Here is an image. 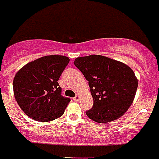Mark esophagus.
I'll return each instance as SVG.
<instances>
[{"label":"esophagus","instance_id":"34e87169","mask_svg":"<svg viewBox=\"0 0 159 159\" xmlns=\"http://www.w3.org/2000/svg\"><path fill=\"white\" fill-rule=\"evenodd\" d=\"M79 99H80V96H78V95H77L76 97L72 98V100H73L74 102H78V101H79Z\"/></svg>","mask_w":159,"mask_h":159}]
</instances>
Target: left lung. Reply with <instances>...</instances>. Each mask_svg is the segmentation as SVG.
<instances>
[{
	"label": "left lung",
	"instance_id": "1",
	"mask_svg": "<svg viewBox=\"0 0 159 159\" xmlns=\"http://www.w3.org/2000/svg\"><path fill=\"white\" fill-rule=\"evenodd\" d=\"M74 65L91 88L93 106L86 111L91 120L107 123L120 118L129 108L138 87L130 67L102 55L77 57Z\"/></svg>",
	"mask_w": 159,
	"mask_h": 159
}]
</instances>
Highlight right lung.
I'll use <instances>...</instances> for the list:
<instances>
[{
    "mask_svg": "<svg viewBox=\"0 0 159 159\" xmlns=\"http://www.w3.org/2000/svg\"><path fill=\"white\" fill-rule=\"evenodd\" d=\"M69 62L62 55H49L25 65L13 81L15 98L30 118L48 122L59 118L71 101L62 97L58 85L60 76Z\"/></svg>",
    "mask_w": 159,
    "mask_h": 159,
    "instance_id": "add662e5",
    "label": "right lung"
}]
</instances>
